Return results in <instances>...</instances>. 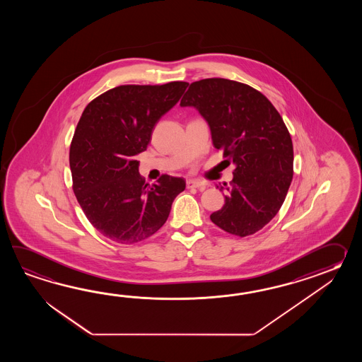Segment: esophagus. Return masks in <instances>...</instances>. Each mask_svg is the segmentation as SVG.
<instances>
[{"label": "esophagus", "mask_w": 362, "mask_h": 362, "mask_svg": "<svg viewBox=\"0 0 362 362\" xmlns=\"http://www.w3.org/2000/svg\"><path fill=\"white\" fill-rule=\"evenodd\" d=\"M186 185H187L189 189H190V187H200V189H204V187H206L204 182H200V181H197V180H187Z\"/></svg>", "instance_id": "34e87169"}]
</instances>
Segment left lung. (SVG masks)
<instances>
[{
    "label": "left lung",
    "mask_w": 362,
    "mask_h": 362,
    "mask_svg": "<svg viewBox=\"0 0 362 362\" xmlns=\"http://www.w3.org/2000/svg\"><path fill=\"white\" fill-rule=\"evenodd\" d=\"M180 106L199 111L214 146L235 164L211 221L231 235H252L277 215L293 180V141L282 116L252 86L220 77L192 83Z\"/></svg>",
    "instance_id": "obj_1"
}]
</instances>
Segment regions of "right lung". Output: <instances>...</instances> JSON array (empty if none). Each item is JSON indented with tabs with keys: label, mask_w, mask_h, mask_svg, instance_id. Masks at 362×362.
<instances>
[{
	"label": "right lung",
	"mask_w": 362,
	"mask_h": 362,
	"mask_svg": "<svg viewBox=\"0 0 362 362\" xmlns=\"http://www.w3.org/2000/svg\"><path fill=\"white\" fill-rule=\"evenodd\" d=\"M187 85L116 86L88 103L77 123L69 146L72 189L89 223L116 243L151 237L185 190L184 178L168 175L146 184L134 156L146 150L155 124Z\"/></svg>",
	"instance_id": "1"
}]
</instances>
